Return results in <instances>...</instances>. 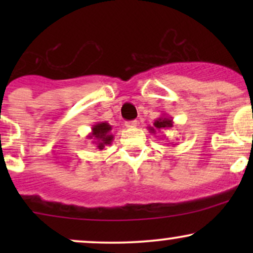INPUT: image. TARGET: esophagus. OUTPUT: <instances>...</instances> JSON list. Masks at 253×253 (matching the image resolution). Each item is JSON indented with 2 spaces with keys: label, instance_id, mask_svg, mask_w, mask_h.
<instances>
[{
  "label": "esophagus",
  "instance_id": "obj_1",
  "mask_svg": "<svg viewBox=\"0 0 253 253\" xmlns=\"http://www.w3.org/2000/svg\"><path fill=\"white\" fill-rule=\"evenodd\" d=\"M125 125H126L127 128H135V127L138 126V121H136V120H133V121H127V123L125 124Z\"/></svg>",
  "mask_w": 253,
  "mask_h": 253
}]
</instances>
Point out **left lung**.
<instances>
[{
  "mask_svg": "<svg viewBox=\"0 0 253 253\" xmlns=\"http://www.w3.org/2000/svg\"><path fill=\"white\" fill-rule=\"evenodd\" d=\"M172 118H169V117H163L158 118L157 120H155V123H153V126L155 127H149V130H151V133H155L156 132V128L157 129H168V128H171L172 127ZM175 145V144H173Z\"/></svg>",
  "mask_w": 253,
  "mask_h": 253,
  "instance_id": "obj_1",
  "label": "left lung"
}]
</instances>
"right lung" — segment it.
Instances as JSON below:
<instances>
[{
	"label": "right lung",
	"mask_w": 253,
	"mask_h": 253,
	"mask_svg": "<svg viewBox=\"0 0 253 253\" xmlns=\"http://www.w3.org/2000/svg\"><path fill=\"white\" fill-rule=\"evenodd\" d=\"M112 130V126L108 123H96L92 125L91 133L86 135L88 139H92V143L96 145L98 150H103L104 146L110 145L113 143L114 135L110 133Z\"/></svg>",
	"instance_id": "obj_1"
}]
</instances>
